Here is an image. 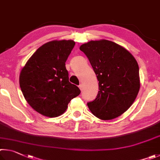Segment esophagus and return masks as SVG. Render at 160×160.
Here are the masks:
<instances>
[{"instance_id": "esophagus-1", "label": "esophagus", "mask_w": 160, "mask_h": 160, "mask_svg": "<svg viewBox=\"0 0 160 160\" xmlns=\"http://www.w3.org/2000/svg\"><path fill=\"white\" fill-rule=\"evenodd\" d=\"M78 88H80L81 91H82V88H83V85L82 84H80L79 86H78Z\"/></svg>"}]
</instances>
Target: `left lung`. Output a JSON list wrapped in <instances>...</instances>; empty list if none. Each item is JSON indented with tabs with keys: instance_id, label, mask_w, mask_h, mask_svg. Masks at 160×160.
<instances>
[{
	"instance_id": "8db88e82",
	"label": "left lung",
	"mask_w": 160,
	"mask_h": 160,
	"mask_svg": "<svg viewBox=\"0 0 160 160\" xmlns=\"http://www.w3.org/2000/svg\"><path fill=\"white\" fill-rule=\"evenodd\" d=\"M79 48L99 82L96 98L87 103L89 110L102 120L122 115L133 103L141 86L136 59L124 47L105 39L91 41Z\"/></svg>"
}]
</instances>
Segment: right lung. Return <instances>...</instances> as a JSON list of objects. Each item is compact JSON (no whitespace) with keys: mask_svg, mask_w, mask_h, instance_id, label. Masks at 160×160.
I'll return each instance as SVG.
<instances>
[{"mask_svg":"<svg viewBox=\"0 0 160 160\" xmlns=\"http://www.w3.org/2000/svg\"><path fill=\"white\" fill-rule=\"evenodd\" d=\"M74 45L72 40L48 42L36 50L21 70L19 86L24 98L42 115H61L70 100L81 93L69 82L65 67Z\"/></svg>","mask_w":160,"mask_h":160,"instance_id":"add662e5","label":"right lung"}]
</instances>
